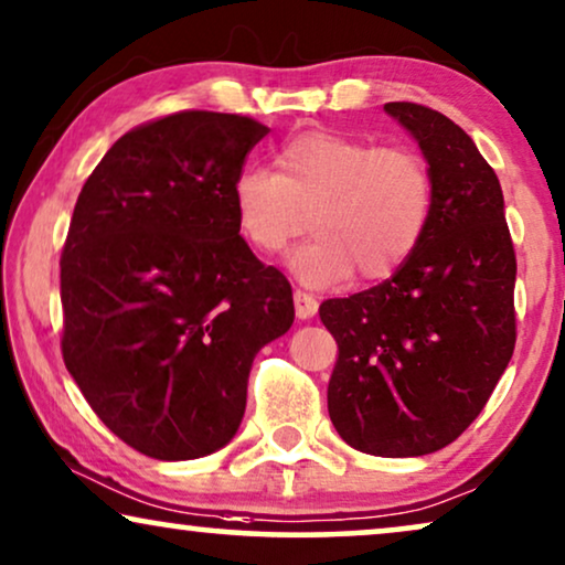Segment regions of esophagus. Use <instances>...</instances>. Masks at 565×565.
Wrapping results in <instances>:
<instances>
[{"mask_svg":"<svg viewBox=\"0 0 565 565\" xmlns=\"http://www.w3.org/2000/svg\"><path fill=\"white\" fill-rule=\"evenodd\" d=\"M295 310L299 320H310L315 312H318V299H315L310 291L297 289L295 291Z\"/></svg>","mask_w":565,"mask_h":565,"instance_id":"34e87169","label":"esophagus"}]
</instances>
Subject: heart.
Instances as JSON below:
<instances>
[{
  "label": "heart",
  "instance_id": "1",
  "mask_svg": "<svg viewBox=\"0 0 565 565\" xmlns=\"http://www.w3.org/2000/svg\"><path fill=\"white\" fill-rule=\"evenodd\" d=\"M239 235L278 255L307 230L315 239L291 268L310 287H333L356 270L364 281L393 276L416 250L434 209V178L405 147L305 131L284 141L276 170L245 164L232 180Z\"/></svg>",
  "mask_w": 565,
  "mask_h": 565
}]
</instances>
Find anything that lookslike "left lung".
Listing matches in <instances>:
<instances>
[{
  "instance_id": "8db88e82",
  "label": "left lung",
  "mask_w": 565,
  "mask_h": 565,
  "mask_svg": "<svg viewBox=\"0 0 565 565\" xmlns=\"http://www.w3.org/2000/svg\"><path fill=\"white\" fill-rule=\"evenodd\" d=\"M385 110L424 149L434 209L393 276L320 305L338 343L328 413L359 452L418 457L452 445L507 370L516 343V255L501 183L468 134L418 103Z\"/></svg>"
}]
</instances>
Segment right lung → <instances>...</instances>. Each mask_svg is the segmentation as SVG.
Here are the masks:
<instances>
[{
  "label": "right lung",
  "instance_id": "right-lung-1",
  "mask_svg": "<svg viewBox=\"0 0 565 565\" xmlns=\"http://www.w3.org/2000/svg\"><path fill=\"white\" fill-rule=\"evenodd\" d=\"M268 134L178 110L124 134L82 185L62 250V356L97 418L154 460L235 436L255 353L295 322L291 284L239 237L232 180Z\"/></svg>",
  "mask_w": 565,
  "mask_h": 565
}]
</instances>
